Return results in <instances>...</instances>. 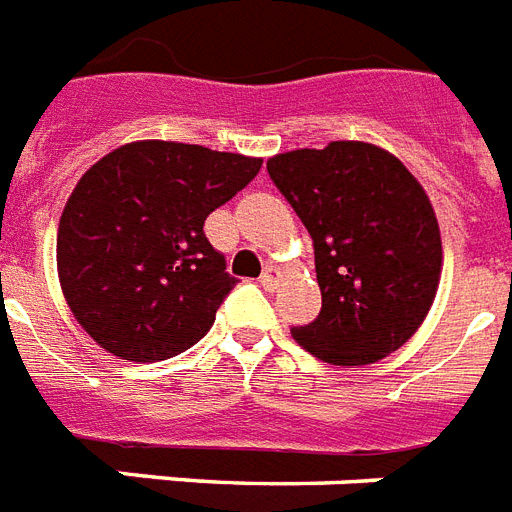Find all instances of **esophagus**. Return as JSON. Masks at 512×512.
Wrapping results in <instances>:
<instances>
[{"instance_id":"obj_1","label":"esophagus","mask_w":512,"mask_h":512,"mask_svg":"<svg viewBox=\"0 0 512 512\" xmlns=\"http://www.w3.org/2000/svg\"><path fill=\"white\" fill-rule=\"evenodd\" d=\"M259 282H261V288H264V290H275L277 282H280V272H277V269H272V267H267V269H264V275L259 277Z\"/></svg>"}]
</instances>
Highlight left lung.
Segmentation results:
<instances>
[{
    "instance_id": "obj_1",
    "label": "left lung",
    "mask_w": 512,
    "mask_h": 512,
    "mask_svg": "<svg viewBox=\"0 0 512 512\" xmlns=\"http://www.w3.org/2000/svg\"><path fill=\"white\" fill-rule=\"evenodd\" d=\"M314 240L317 320L290 333L322 362L372 365L410 341L441 277L439 222L423 185L396 155L341 140L267 161Z\"/></svg>"
}]
</instances>
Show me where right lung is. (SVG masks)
Listing matches in <instances>:
<instances>
[{"instance_id": "add662e5", "label": "right lung", "mask_w": 512, "mask_h": 512, "mask_svg": "<svg viewBox=\"0 0 512 512\" xmlns=\"http://www.w3.org/2000/svg\"><path fill=\"white\" fill-rule=\"evenodd\" d=\"M259 169L261 158L140 140L79 179L57 227V277L97 346L158 362L211 330L237 280L203 224Z\"/></svg>"}]
</instances>
